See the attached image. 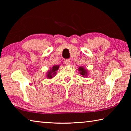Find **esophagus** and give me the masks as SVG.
<instances>
[{
  "label": "esophagus",
  "mask_w": 131,
  "mask_h": 131,
  "mask_svg": "<svg viewBox=\"0 0 131 131\" xmlns=\"http://www.w3.org/2000/svg\"><path fill=\"white\" fill-rule=\"evenodd\" d=\"M64 62H65V63L66 65H70V63H71V61H70V59H65V60L64 61Z\"/></svg>",
  "instance_id": "34e87169"
}]
</instances>
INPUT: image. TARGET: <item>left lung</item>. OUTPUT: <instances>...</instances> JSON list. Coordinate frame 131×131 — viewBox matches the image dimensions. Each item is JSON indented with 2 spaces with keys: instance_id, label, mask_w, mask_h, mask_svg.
Returning a JSON list of instances; mask_svg holds the SVG:
<instances>
[{
  "instance_id": "8db88e82",
  "label": "left lung",
  "mask_w": 131,
  "mask_h": 131,
  "mask_svg": "<svg viewBox=\"0 0 131 131\" xmlns=\"http://www.w3.org/2000/svg\"><path fill=\"white\" fill-rule=\"evenodd\" d=\"M79 70L80 71V73L84 76L87 74V70L84 69V68L83 67H80L79 68Z\"/></svg>"
}]
</instances>
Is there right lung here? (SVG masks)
<instances>
[{
	"label": "right lung",
	"instance_id": "obj_1",
	"mask_svg": "<svg viewBox=\"0 0 131 131\" xmlns=\"http://www.w3.org/2000/svg\"><path fill=\"white\" fill-rule=\"evenodd\" d=\"M59 69V66H54L52 68V69L50 70V72H48V73L47 74V77L48 78H52V76H54L55 74L56 73V72Z\"/></svg>",
	"mask_w": 131,
	"mask_h": 131
}]
</instances>
